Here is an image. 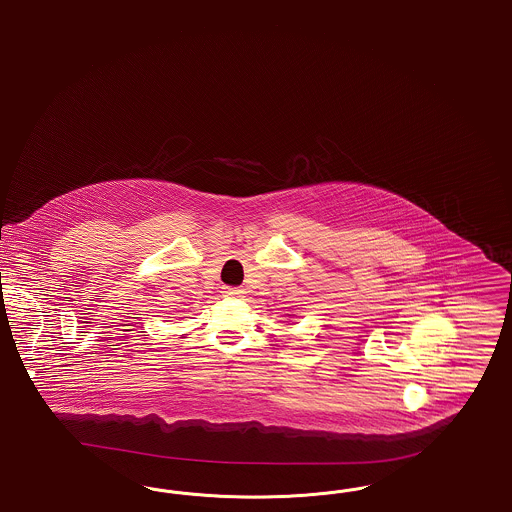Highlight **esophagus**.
I'll list each match as a JSON object with an SVG mask.
<instances>
[{
    "instance_id": "obj_1",
    "label": "esophagus",
    "mask_w": 512,
    "mask_h": 512,
    "mask_svg": "<svg viewBox=\"0 0 512 512\" xmlns=\"http://www.w3.org/2000/svg\"><path fill=\"white\" fill-rule=\"evenodd\" d=\"M223 293H225L226 297H244V289L242 287L225 286L223 287Z\"/></svg>"
}]
</instances>
